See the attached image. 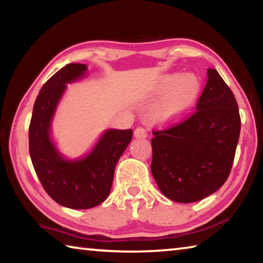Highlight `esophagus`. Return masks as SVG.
I'll list each match as a JSON object with an SVG mask.
<instances>
[{
    "instance_id": "34e87169",
    "label": "esophagus",
    "mask_w": 263,
    "mask_h": 263,
    "mask_svg": "<svg viewBox=\"0 0 263 263\" xmlns=\"http://www.w3.org/2000/svg\"><path fill=\"white\" fill-rule=\"evenodd\" d=\"M135 137L138 138V139H142V138L147 137V132H146L145 128L138 127V128H136V131H135Z\"/></svg>"
}]
</instances>
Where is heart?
I'll return each mask as SVG.
<instances>
[{
    "label": "heart",
    "instance_id": "1",
    "mask_svg": "<svg viewBox=\"0 0 263 263\" xmlns=\"http://www.w3.org/2000/svg\"><path fill=\"white\" fill-rule=\"evenodd\" d=\"M201 91V80L193 73H168L159 80L155 92L164 96L158 112V119L162 124H172L188 112Z\"/></svg>",
    "mask_w": 263,
    "mask_h": 263
}]
</instances>
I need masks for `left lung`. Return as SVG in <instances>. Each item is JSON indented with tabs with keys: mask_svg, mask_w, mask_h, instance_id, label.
<instances>
[{
	"mask_svg": "<svg viewBox=\"0 0 263 263\" xmlns=\"http://www.w3.org/2000/svg\"><path fill=\"white\" fill-rule=\"evenodd\" d=\"M196 109L179 125L153 132L152 175L160 191L179 203L201 201L225 183L241 128L235 97L216 69H208Z\"/></svg>",
	"mask_w": 263,
	"mask_h": 263,
	"instance_id": "obj_1",
	"label": "left lung"
}]
</instances>
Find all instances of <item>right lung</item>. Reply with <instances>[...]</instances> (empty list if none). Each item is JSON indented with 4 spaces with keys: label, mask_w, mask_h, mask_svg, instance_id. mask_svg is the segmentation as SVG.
Listing matches in <instances>:
<instances>
[{
    "label": "right lung",
    "mask_w": 263,
    "mask_h": 263,
    "mask_svg": "<svg viewBox=\"0 0 263 263\" xmlns=\"http://www.w3.org/2000/svg\"><path fill=\"white\" fill-rule=\"evenodd\" d=\"M83 64H68L42 87L35 99L29 127V149L35 174L58 204L69 209H90L110 194L116 164L132 139V130L108 128L91 149L69 159L52 136V123L67 84L87 77Z\"/></svg>",
    "instance_id": "1"
}]
</instances>
